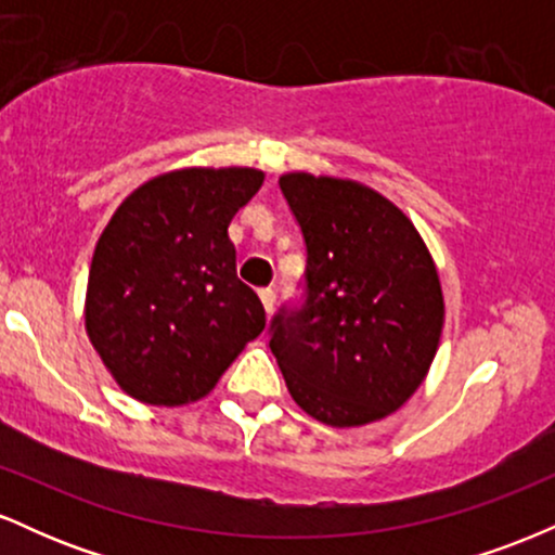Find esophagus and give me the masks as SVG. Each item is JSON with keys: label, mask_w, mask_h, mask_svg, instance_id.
Here are the masks:
<instances>
[{"label": "esophagus", "mask_w": 555, "mask_h": 555, "mask_svg": "<svg viewBox=\"0 0 555 555\" xmlns=\"http://www.w3.org/2000/svg\"><path fill=\"white\" fill-rule=\"evenodd\" d=\"M258 297H260V302H263L266 313H271L273 302H276V292H273L271 286H263V289H258Z\"/></svg>", "instance_id": "1"}]
</instances>
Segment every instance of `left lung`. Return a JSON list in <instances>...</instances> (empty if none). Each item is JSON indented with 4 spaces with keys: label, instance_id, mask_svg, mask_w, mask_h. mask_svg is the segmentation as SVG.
<instances>
[{
    "label": "left lung",
    "instance_id": "left-lung-1",
    "mask_svg": "<svg viewBox=\"0 0 555 555\" xmlns=\"http://www.w3.org/2000/svg\"><path fill=\"white\" fill-rule=\"evenodd\" d=\"M302 232V302L271 318V352L310 417L354 428L423 384L443 328L438 271L412 221L352 180H279Z\"/></svg>",
    "mask_w": 555,
    "mask_h": 555
}]
</instances>
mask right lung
Listing matches in <instances>:
<instances>
[{"instance_id":"right-lung-1","label":"right lung","mask_w":555,"mask_h":555,"mask_svg":"<svg viewBox=\"0 0 555 555\" xmlns=\"http://www.w3.org/2000/svg\"><path fill=\"white\" fill-rule=\"evenodd\" d=\"M260 184L258 169H180L114 211L88 273L86 328L132 399L180 406L206 397L266 328L229 240Z\"/></svg>"}]
</instances>
